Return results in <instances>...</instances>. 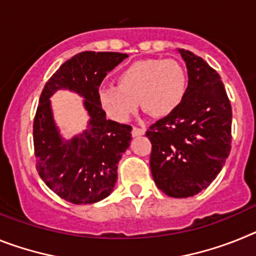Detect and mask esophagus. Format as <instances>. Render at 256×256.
I'll use <instances>...</instances> for the list:
<instances>
[{
	"instance_id": "34e87169",
	"label": "esophagus",
	"mask_w": 256,
	"mask_h": 256,
	"mask_svg": "<svg viewBox=\"0 0 256 256\" xmlns=\"http://www.w3.org/2000/svg\"><path fill=\"white\" fill-rule=\"evenodd\" d=\"M144 132H146V130H144V128H136V126H134V128H132V130H131V134H132V136H139V135H143Z\"/></svg>"
}]
</instances>
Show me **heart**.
Wrapping results in <instances>:
<instances>
[{"label": "heart", "mask_w": 256, "mask_h": 256, "mask_svg": "<svg viewBox=\"0 0 256 256\" xmlns=\"http://www.w3.org/2000/svg\"><path fill=\"white\" fill-rule=\"evenodd\" d=\"M188 77L175 59H144L128 66L117 76V86H102L98 103L108 118L126 122L142 106L153 117H166L184 100Z\"/></svg>", "instance_id": "heart-1"}]
</instances>
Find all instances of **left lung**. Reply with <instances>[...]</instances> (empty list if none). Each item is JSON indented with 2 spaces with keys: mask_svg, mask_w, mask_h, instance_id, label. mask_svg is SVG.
<instances>
[{
  "mask_svg": "<svg viewBox=\"0 0 256 256\" xmlns=\"http://www.w3.org/2000/svg\"><path fill=\"white\" fill-rule=\"evenodd\" d=\"M188 70L186 94L178 110L153 124L150 171L156 186L175 198L208 188L230 152L232 106L220 76L202 58L179 48Z\"/></svg>",
  "mask_w": 256,
  "mask_h": 256,
  "instance_id": "left-lung-1",
  "label": "left lung"
}]
</instances>
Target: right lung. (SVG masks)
<instances>
[{"label": "right lung", "instance_id": "1", "mask_svg": "<svg viewBox=\"0 0 256 256\" xmlns=\"http://www.w3.org/2000/svg\"><path fill=\"white\" fill-rule=\"evenodd\" d=\"M128 54L82 51L51 76L40 96L33 121L36 168L60 198L88 205L106 198L117 180V165L131 142L130 125L106 118L98 103L102 81ZM58 88H70L86 98L90 116L88 130L70 142L58 136L48 98Z\"/></svg>", "mask_w": 256, "mask_h": 256}]
</instances>
